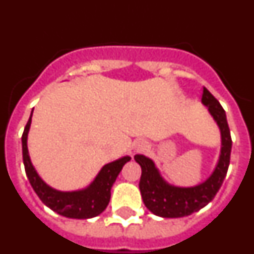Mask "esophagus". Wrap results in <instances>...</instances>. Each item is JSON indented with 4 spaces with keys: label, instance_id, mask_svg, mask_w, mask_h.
<instances>
[{
    "label": "esophagus",
    "instance_id": "esophagus-1",
    "mask_svg": "<svg viewBox=\"0 0 254 254\" xmlns=\"http://www.w3.org/2000/svg\"><path fill=\"white\" fill-rule=\"evenodd\" d=\"M146 147H147V143L142 140L137 141V142L134 143V151L136 152L143 151V150H146Z\"/></svg>",
    "mask_w": 254,
    "mask_h": 254
}]
</instances>
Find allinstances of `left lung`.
I'll return each mask as SVG.
<instances>
[{"instance_id": "left-lung-1", "label": "left lung", "mask_w": 254, "mask_h": 254, "mask_svg": "<svg viewBox=\"0 0 254 254\" xmlns=\"http://www.w3.org/2000/svg\"><path fill=\"white\" fill-rule=\"evenodd\" d=\"M202 104L217 123L221 133V150L214 172L205 182L194 187H176L164 181L155 163L145 155H134L140 164V187L142 201L152 214L161 217H183L201 210L214 199L228 173L232 151V137L223 107L210 91L203 87Z\"/></svg>"}]
</instances>
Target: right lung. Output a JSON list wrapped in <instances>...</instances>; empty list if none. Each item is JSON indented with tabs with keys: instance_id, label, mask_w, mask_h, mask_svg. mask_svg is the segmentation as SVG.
Masks as SVG:
<instances>
[{
	"instance_id": "1",
	"label": "right lung",
	"mask_w": 254,
	"mask_h": 254,
	"mask_svg": "<svg viewBox=\"0 0 254 254\" xmlns=\"http://www.w3.org/2000/svg\"><path fill=\"white\" fill-rule=\"evenodd\" d=\"M31 114L21 137L22 160H24L26 177L40 201L55 212L69 219H90L102 214L111 199L112 186L114 185L123 165L131 160V158L123 156L118 160L105 164L95 179L84 190H72V192H62L55 190L49 187L40 178L29 156L28 133L31 125Z\"/></svg>"
}]
</instances>
